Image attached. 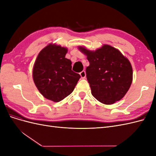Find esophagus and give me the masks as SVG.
I'll return each mask as SVG.
<instances>
[{
	"instance_id": "34e87169",
	"label": "esophagus",
	"mask_w": 156,
	"mask_h": 156,
	"mask_svg": "<svg viewBox=\"0 0 156 156\" xmlns=\"http://www.w3.org/2000/svg\"><path fill=\"white\" fill-rule=\"evenodd\" d=\"M80 75H81V77L82 79H84L86 77V72L85 71H82V72L80 73Z\"/></svg>"
}]
</instances>
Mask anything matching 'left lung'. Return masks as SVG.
Returning <instances> with one entry per match:
<instances>
[{"label":"left lung","mask_w":156,"mask_h":156,"mask_svg":"<svg viewBox=\"0 0 156 156\" xmlns=\"http://www.w3.org/2000/svg\"><path fill=\"white\" fill-rule=\"evenodd\" d=\"M90 63L87 77L92 96L105 105H111L124 98L133 81L129 60L111 45L104 44L95 51L79 46Z\"/></svg>","instance_id":"obj_1"}]
</instances>
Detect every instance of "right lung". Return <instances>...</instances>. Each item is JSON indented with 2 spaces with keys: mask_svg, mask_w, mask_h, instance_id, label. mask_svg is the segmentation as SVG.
Instances as JSON below:
<instances>
[{
  "mask_svg": "<svg viewBox=\"0 0 156 156\" xmlns=\"http://www.w3.org/2000/svg\"><path fill=\"white\" fill-rule=\"evenodd\" d=\"M68 49L49 44L37 55L32 69L36 87L44 98L58 102L72 93L80 75L72 70V61L65 57Z\"/></svg>",
  "mask_w": 156,
  "mask_h": 156,
  "instance_id": "right-lung-1",
  "label": "right lung"
}]
</instances>
